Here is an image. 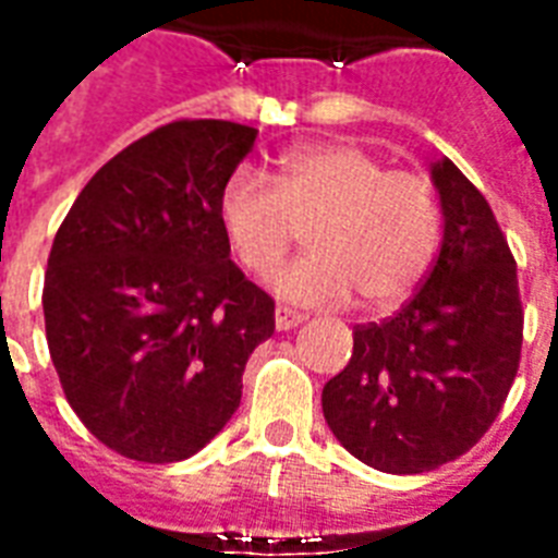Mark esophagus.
Returning a JSON list of instances; mask_svg holds the SVG:
<instances>
[{"label":"esophagus","instance_id":"1","mask_svg":"<svg viewBox=\"0 0 558 558\" xmlns=\"http://www.w3.org/2000/svg\"><path fill=\"white\" fill-rule=\"evenodd\" d=\"M304 323V314H295L290 307H278L275 311V328L278 331H292V328H299Z\"/></svg>","mask_w":558,"mask_h":558}]
</instances>
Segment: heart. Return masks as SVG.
Masks as SVG:
<instances>
[{"label": "heart", "mask_w": 558, "mask_h": 558, "mask_svg": "<svg viewBox=\"0 0 558 558\" xmlns=\"http://www.w3.org/2000/svg\"><path fill=\"white\" fill-rule=\"evenodd\" d=\"M218 218L232 256L254 278H268L307 230L311 254L283 268L275 292L304 307L391 311L430 268L442 208L418 172L388 170L367 148L323 143L287 151L275 187L235 170L218 196Z\"/></svg>", "instance_id": "obj_1"}]
</instances>
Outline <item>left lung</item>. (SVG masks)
<instances>
[{"mask_svg": "<svg viewBox=\"0 0 558 558\" xmlns=\"http://www.w3.org/2000/svg\"><path fill=\"white\" fill-rule=\"evenodd\" d=\"M430 179L442 206L430 275L391 319L355 326L350 364L323 388L338 442L391 475L466 454L502 410L523 343L517 263L487 199L448 158Z\"/></svg>", "mask_w": 558, "mask_h": 558, "instance_id": "8db88e82", "label": "left lung"}]
</instances>
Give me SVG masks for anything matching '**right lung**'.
Segmentation results:
<instances>
[{
  "label": "right lung",
  "mask_w": 558,
  "mask_h": 558,
  "mask_svg": "<svg viewBox=\"0 0 558 558\" xmlns=\"http://www.w3.org/2000/svg\"><path fill=\"white\" fill-rule=\"evenodd\" d=\"M256 128L182 119L95 172L56 232L44 326L71 410L116 454L175 463L242 403L275 302L230 259L223 182Z\"/></svg>",
  "instance_id": "1"
}]
</instances>
